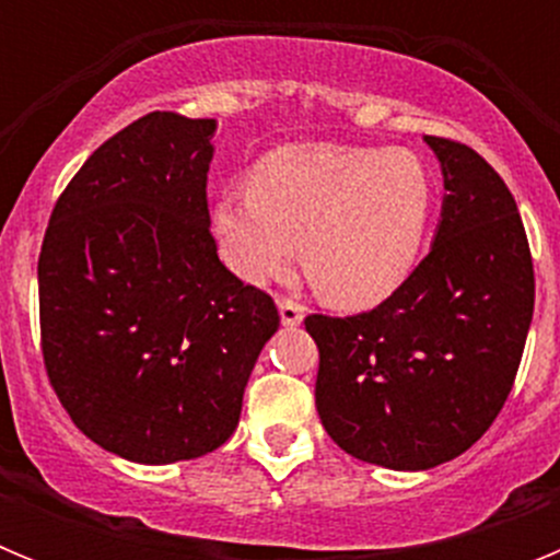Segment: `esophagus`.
<instances>
[{"mask_svg":"<svg viewBox=\"0 0 560 560\" xmlns=\"http://www.w3.org/2000/svg\"><path fill=\"white\" fill-rule=\"evenodd\" d=\"M277 305H280V319H283V325H289V328H294V325H300L305 319V305L291 300V296H280Z\"/></svg>","mask_w":560,"mask_h":560,"instance_id":"obj_1","label":"esophagus"}]
</instances>
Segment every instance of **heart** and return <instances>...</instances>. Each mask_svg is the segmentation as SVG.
<instances>
[{
	"mask_svg": "<svg viewBox=\"0 0 560 560\" xmlns=\"http://www.w3.org/2000/svg\"><path fill=\"white\" fill-rule=\"evenodd\" d=\"M438 207V182L412 151L303 142L277 148L252 185H232L215 232L232 271L266 283L296 257L336 308H370L412 275Z\"/></svg>",
	"mask_w": 560,
	"mask_h": 560,
	"instance_id": "obj_1",
	"label": "heart"
}]
</instances>
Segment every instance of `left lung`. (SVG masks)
I'll list each match as a JSON object with an SVG mask.
<instances>
[{
	"label": "left lung",
	"instance_id": "left-lung-1",
	"mask_svg": "<svg viewBox=\"0 0 560 560\" xmlns=\"http://www.w3.org/2000/svg\"><path fill=\"white\" fill-rule=\"evenodd\" d=\"M427 142L448 190L429 255L375 308L305 316L325 432L395 471L448 463L491 429L536 303L530 244L502 176L465 142Z\"/></svg>",
	"mask_w": 560,
	"mask_h": 560
}]
</instances>
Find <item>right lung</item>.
Returning <instances> with one entry per match:
<instances>
[{"instance_id": "right-lung-1", "label": "right lung", "mask_w": 560, "mask_h": 560, "mask_svg": "<svg viewBox=\"0 0 560 560\" xmlns=\"http://www.w3.org/2000/svg\"><path fill=\"white\" fill-rule=\"evenodd\" d=\"M212 131L151 112L114 133L58 196L38 255L49 387L89 440L133 463L224 446L280 325L275 300L219 260Z\"/></svg>"}]
</instances>
